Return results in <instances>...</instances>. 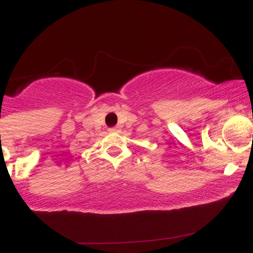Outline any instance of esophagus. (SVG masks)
Segmentation results:
<instances>
[{
    "label": "esophagus",
    "mask_w": 253,
    "mask_h": 253,
    "mask_svg": "<svg viewBox=\"0 0 253 253\" xmlns=\"http://www.w3.org/2000/svg\"><path fill=\"white\" fill-rule=\"evenodd\" d=\"M109 132H112V133L119 132V127H113V128H109Z\"/></svg>",
    "instance_id": "esophagus-1"
}]
</instances>
